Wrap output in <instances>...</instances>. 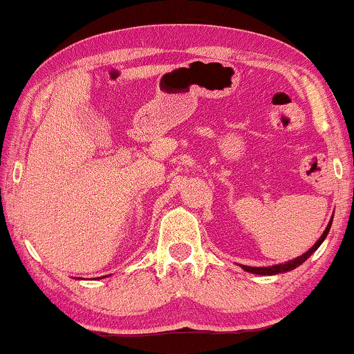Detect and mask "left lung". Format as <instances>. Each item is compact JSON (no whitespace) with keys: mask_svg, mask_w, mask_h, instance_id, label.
<instances>
[{"mask_svg":"<svg viewBox=\"0 0 354 354\" xmlns=\"http://www.w3.org/2000/svg\"><path fill=\"white\" fill-rule=\"evenodd\" d=\"M332 222H333V216H332V218H330L328 225H326V229L324 230V234H322L320 239L315 241L314 247H312L310 250H307V252L304 253V254H301V257H297V258H294V259H289V261L281 263V265H272V266H258V268L257 266H245V265H240V266L243 268V270L247 271V272H253V274H259V276L279 274V272H288V271L296 270L297 266H301L302 263L306 261V259L310 257V254L314 253L315 250L319 248L322 243H324V240L326 239V235H328V232H330V227H332Z\"/></svg>","mask_w":354,"mask_h":354,"instance_id":"1","label":"left lung"}]
</instances>
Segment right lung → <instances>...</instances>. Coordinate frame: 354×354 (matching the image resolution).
<instances>
[{
  "mask_svg": "<svg viewBox=\"0 0 354 354\" xmlns=\"http://www.w3.org/2000/svg\"><path fill=\"white\" fill-rule=\"evenodd\" d=\"M102 277H104V276H102Z\"/></svg>",
  "mask_w": 354,
  "mask_h": 354,
  "instance_id": "1",
  "label": "right lung"
}]
</instances>
